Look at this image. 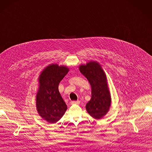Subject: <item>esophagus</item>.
Masks as SVG:
<instances>
[{
	"label": "esophagus",
	"instance_id": "34e87169",
	"mask_svg": "<svg viewBox=\"0 0 152 152\" xmlns=\"http://www.w3.org/2000/svg\"><path fill=\"white\" fill-rule=\"evenodd\" d=\"M80 101H72V102H71V104H80Z\"/></svg>",
	"mask_w": 152,
	"mask_h": 152
}]
</instances>
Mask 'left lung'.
<instances>
[{
	"mask_svg": "<svg viewBox=\"0 0 152 152\" xmlns=\"http://www.w3.org/2000/svg\"><path fill=\"white\" fill-rule=\"evenodd\" d=\"M79 69L91 85L92 96L86 104V110L94 119L102 118L109 110L111 104L105 73L99 63L94 61L80 65Z\"/></svg>",
	"mask_w": 152,
	"mask_h": 152,
	"instance_id": "obj_1",
	"label": "left lung"
}]
</instances>
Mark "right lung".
<instances>
[{"label":"right lung","mask_w":152,"mask_h":152,"mask_svg":"<svg viewBox=\"0 0 152 152\" xmlns=\"http://www.w3.org/2000/svg\"><path fill=\"white\" fill-rule=\"evenodd\" d=\"M69 71L65 66L50 64L43 70L39 76L37 109L39 115L49 123L58 121L67 108L58 91V85Z\"/></svg>","instance_id":"1"}]
</instances>
